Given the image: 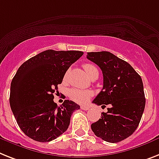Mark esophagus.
I'll list each match as a JSON object with an SVG mask.
<instances>
[{"mask_svg":"<svg viewBox=\"0 0 159 159\" xmlns=\"http://www.w3.org/2000/svg\"><path fill=\"white\" fill-rule=\"evenodd\" d=\"M80 108H81V110H84V111H89V107H88V106H80Z\"/></svg>","mask_w":159,"mask_h":159,"instance_id":"34e87169","label":"esophagus"}]
</instances>
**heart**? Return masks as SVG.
<instances>
[{
  "label": "heart",
  "instance_id": "b5f03b06",
  "mask_svg": "<svg viewBox=\"0 0 159 159\" xmlns=\"http://www.w3.org/2000/svg\"><path fill=\"white\" fill-rule=\"evenodd\" d=\"M84 69L89 78H92V76H93L94 75L98 74V70L97 69V67L91 63L84 64ZM69 96L74 102H77L79 104H84L92 97V93L89 90L72 89L69 92Z\"/></svg>",
  "mask_w": 159,
  "mask_h": 159
}]
</instances>
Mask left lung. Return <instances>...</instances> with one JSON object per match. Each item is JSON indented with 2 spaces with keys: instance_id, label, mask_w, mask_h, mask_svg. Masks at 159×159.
<instances>
[{
  "instance_id": "left-lung-1",
  "label": "left lung",
  "mask_w": 159,
  "mask_h": 159,
  "mask_svg": "<svg viewBox=\"0 0 159 159\" xmlns=\"http://www.w3.org/2000/svg\"><path fill=\"white\" fill-rule=\"evenodd\" d=\"M87 58L103 74V88L93 102L110 106L91 128L105 141L119 142L136 131L142 117L145 98L141 77L129 63L110 52H90Z\"/></svg>"
}]
</instances>
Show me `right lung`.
<instances>
[{"instance_id":"right-lung-1","label":"right lung","mask_w":159,"mask_h":159,"mask_svg":"<svg viewBox=\"0 0 159 159\" xmlns=\"http://www.w3.org/2000/svg\"><path fill=\"white\" fill-rule=\"evenodd\" d=\"M83 54L48 49L28 59L17 70L10 85V107L20 129L34 141L48 142L61 136L70 125L72 113L80 108L69 100L57 106L53 93Z\"/></svg>"}]
</instances>
